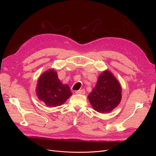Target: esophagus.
<instances>
[{
    "label": "esophagus",
    "mask_w": 156,
    "mask_h": 156,
    "mask_svg": "<svg viewBox=\"0 0 156 156\" xmlns=\"http://www.w3.org/2000/svg\"><path fill=\"white\" fill-rule=\"evenodd\" d=\"M76 94H81V95H83L85 94V91L84 89H82V90H78V91H76L75 92Z\"/></svg>",
    "instance_id": "34e87169"
}]
</instances>
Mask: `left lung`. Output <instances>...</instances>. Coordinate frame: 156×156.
I'll use <instances>...</instances> for the list:
<instances>
[{"label": "left lung", "mask_w": 156, "mask_h": 156, "mask_svg": "<svg viewBox=\"0 0 156 156\" xmlns=\"http://www.w3.org/2000/svg\"><path fill=\"white\" fill-rule=\"evenodd\" d=\"M121 90V86L116 77L111 71L105 70L98 77L97 84L88 95V99L95 111L109 113L120 103Z\"/></svg>", "instance_id": "obj_1"}]
</instances>
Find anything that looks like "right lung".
<instances>
[{"instance_id":"right-lung-1","label":"right lung","mask_w":156,"mask_h":156,"mask_svg":"<svg viewBox=\"0 0 156 156\" xmlns=\"http://www.w3.org/2000/svg\"><path fill=\"white\" fill-rule=\"evenodd\" d=\"M36 94L40 101L52 108L62 105L73 95L69 86L62 83L54 69H48L40 75Z\"/></svg>"}]
</instances>
